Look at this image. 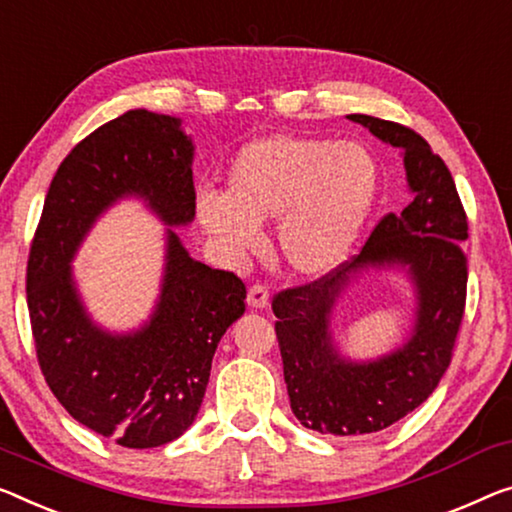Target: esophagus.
<instances>
[{"mask_svg": "<svg viewBox=\"0 0 512 512\" xmlns=\"http://www.w3.org/2000/svg\"><path fill=\"white\" fill-rule=\"evenodd\" d=\"M248 305L253 310H264V308H269V301H271V296H269V289H266L264 285H253L248 289Z\"/></svg>", "mask_w": 512, "mask_h": 512, "instance_id": "34e87169", "label": "esophagus"}]
</instances>
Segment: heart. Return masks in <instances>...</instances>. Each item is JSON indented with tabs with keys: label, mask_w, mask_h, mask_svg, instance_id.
I'll return each instance as SVG.
<instances>
[{
	"label": "heart",
	"mask_w": 512,
	"mask_h": 512,
	"mask_svg": "<svg viewBox=\"0 0 512 512\" xmlns=\"http://www.w3.org/2000/svg\"><path fill=\"white\" fill-rule=\"evenodd\" d=\"M377 183V160L365 144L278 133L236 154L225 193L197 195V218L232 257L253 250L257 227L278 218L282 264L301 278H319L352 253Z\"/></svg>",
	"instance_id": "b5f03b06"
}]
</instances>
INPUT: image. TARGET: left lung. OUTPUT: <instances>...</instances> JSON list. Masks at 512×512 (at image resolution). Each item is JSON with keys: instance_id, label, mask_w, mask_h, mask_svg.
<instances>
[{"instance_id": "left-lung-1", "label": "left lung", "mask_w": 512, "mask_h": 512, "mask_svg": "<svg viewBox=\"0 0 512 512\" xmlns=\"http://www.w3.org/2000/svg\"><path fill=\"white\" fill-rule=\"evenodd\" d=\"M400 149L411 202L388 213L352 262L273 299L276 335L294 416L322 434L361 437L386 430L430 398L451 363L467 299L469 225L455 181L421 135L393 121L349 114ZM398 268L415 292L412 329L400 348L354 362L332 333L334 305L370 270Z\"/></svg>"}]
</instances>
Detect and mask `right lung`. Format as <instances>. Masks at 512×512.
Instances as JSON below:
<instances>
[{
	"mask_svg": "<svg viewBox=\"0 0 512 512\" xmlns=\"http://www.w3.org/2000/svg\"><path fill=\"white\" fill-rule=\"evenodd\" d=\"M195 144L181 119L128 110L59 165L27 262L38 363L75 421L126 448L170 444L193 425L225 331L246 312V285L183 248L195 220ZM140 199L163 222L166 264L147 323L103 330L90 319L70 262L105 210Z\"/></svg>",
	"mask_w": 512,
	"mask_h": 512,
	"instance_id": "1",
	"label": "right lung"
}]
</instances>
